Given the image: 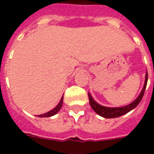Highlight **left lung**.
I'll list each match as a JSON object with an SVG mask.
<instances>
[{"label": "left lung", "mask_w": 154, "mask_h": 154, "mask_svg": "<svg viewBox=\"0 0 154 154\" xmlns=\"http://www.w3.org/2000/svg\"><path fill=\"white\" fill-rule=\"evenodd\" d=\"M62 105H63V99H61V100L59 101V103L57 104V106L55 107L54 109L49 110L48 112H46V113L39 115V116H38V117H50V116H54V115H56V114L59 111V110L61 109V107H62Z\"/></svg>", "instance_id": "left-lung-1"}]
</instances>
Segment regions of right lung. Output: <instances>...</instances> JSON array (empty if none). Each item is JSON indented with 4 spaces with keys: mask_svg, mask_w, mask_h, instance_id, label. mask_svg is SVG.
Segmentation results:
<instances>
[{
    "mask_svg": "<svg viewBox=\"0 0 154 154\" xmlns=\"http://www.w3.org/2000/svg\"><path fill=\"white\" fill-rule=\"evenodd\" d=\"M147 81H148V75H146L145 82H144V86H143V88L141 93L139 94L138 98L133 103L129 104V105L126 106L121 107V108H108V107L100 106L99 104H97L95 101H93V105L90 103L92 109H93L96 113L98 114L99 116H102L104 118H116V117L123 116L125 114L128 113L130 110H132L134 108H135L136 106L140 102V100H142L144 91H145L146 86H147ZM89 96H90L91 98V95H89Z\"/></svg>",
    "mask_w": 154,
    "mask_h": 154,
    "instance_id": "1",
    "label": "right lung"
}]
</instances>
